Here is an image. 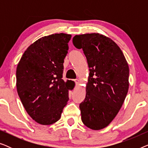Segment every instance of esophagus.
<instances>
[{
	"instance_id": "esophagus-1",
	"label": "esophagus",
	"mask_w": 148,
	"mask_h": 148,
	"mask_svg": "<svg viewBox=\"0 0 148 148\" xmlns=\"http://www.w3.org/2000/svg\"><path fill=\"white\" fill-rule=\"evenodd\" d=\"M74 82L76 83V84L77 85H79L80 84V80L79 79H75L74 80Z\"/></svg>"
}]
</instances>
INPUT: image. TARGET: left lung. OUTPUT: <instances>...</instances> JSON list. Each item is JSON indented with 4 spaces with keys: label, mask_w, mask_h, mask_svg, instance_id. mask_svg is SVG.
I'll use <instances>...</instances> for the list:
<instances>
[{
    "label": "left lung",
    "mask_w": 148,
    "mask_h": 148,
    "mask_svg": "<svg viewBox=\"0 0 148 148\" xmlns=\"http://www.w3.org/2000/svg\"><path fill=\"white\" fill-rule=\"evenodd\" d=\"M82 48L90 73L85 100L79 104L82 121L92 130L106 127L115 118L128 92L129 68L119 46L99 33L75 36Z\"/></svg>",
    "instance_id": "left-lung-1"
}]
</instances>
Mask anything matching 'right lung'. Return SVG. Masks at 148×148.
<instances>
[{"label": "right lung", "instance_id": "obj_1", "mask_svg": "<svg viewBox=\"0 0 148 148\" xmlns=\"http://www.w3.org/2000/svg\"><path fill=\"white\" fill-rule=\"evenodd\" d=\"M71 35L44 36L28 47L16 71L18 95L36 123L49 125L59 120L69 100L73 82L62 79L64 58Z\"/></svg>", "mask_w": 148, "mask_h": 148}]
</instances>
